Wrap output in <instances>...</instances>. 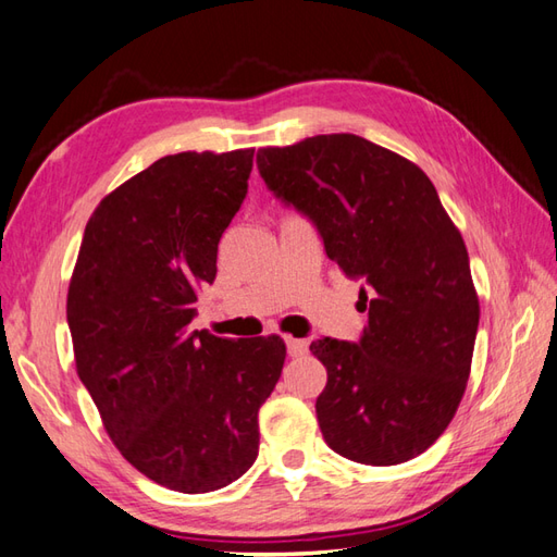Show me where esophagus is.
<instances>
[{"mask_svg": "<svg viewBox=\"0 0 557 557\" xmlns=\"http://www.w3.org/2000/svg\"><path fill=\"white\" fill-rule=\"evenodd\" d=\"M285 342H287V351H289V357H304V354L309 351V342H306V339L285 337Z\"/></svg>", "mask_w": 557, "mask_h": 557, "instance_id": "esophagus-1", "label": "esophagus"}]
</instances>
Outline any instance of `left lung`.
<instances>
[{"mask_svg": "<svg viewBox=\"0 0 557 557\" xmlns=\"http://www.w3.org/2000/svg\"><path fill=\"white\" fill-rule=\"evenodd\" d=\"M268 188L309 215L325 253L361 280L359 342L311 345L327 369L315 399L337 455L389 467L425 453L467 389L479 330L469 253L417 164L354 134L260 148Z\"/></svg>", "mask_w": 557, "mask_h": 557, "instance_id": "1", "label": "left lung"}]
</instances>
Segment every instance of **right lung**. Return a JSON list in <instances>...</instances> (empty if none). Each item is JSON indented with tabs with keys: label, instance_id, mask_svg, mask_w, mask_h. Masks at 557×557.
<instances>
[{
	"label": "right lung",
	"instance_id": "obj_1",
	"mask_svg": "<svg viewBox=\"0 0 557 557\" xmlns=\"http://www.w3.org/2000/svg\"><path fill=\"white\" fill-rule=\"evenodd\" d=\"M251 168L253 148L152 162L100 200L69 282L81 383L128 465L170 491L210 493L246 474L287 357L277 335L188 330Z\"/></svg>",
	"mask_w": 557,
	"mask_h": 557
}]
</instances>
